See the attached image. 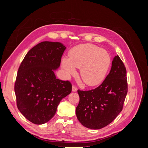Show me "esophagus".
Returning <instances> with one entry per match:
<instances>
[{
  "label": "esophagus",
  "mask_w": 148,
  "mask_h": 148,
  "mask_svg": "<svg viewBox=\"0 0 148 148\" xmlns=\"http://www.w3.org/2000/svg\"><path fill=\"white\" fill-rule=\"evenodd\" d=\"M77 90H78V88L77 87L75 86H72V91L73 92H75V91H77Z\"/></svg>",
  "instance_id": "1"
}]
</instances>
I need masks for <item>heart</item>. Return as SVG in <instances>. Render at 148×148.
<instances>
[{"label": "heart", "instance_id": "b5f03b06", "mask_svg": "<svg viewBox=\"0 0 148 148\" xmlns=\"http://www.w3.org/2000/svg\"><path fill=\"white\" fill-rule=\"evenodd\" d=\"M110 63V57L107 51L91 44H84L71 49L69 59H62V66L69 75L76 74L75 68L80 69L84 83L93 86L103 81Z\"/></svg>", "mask_w": 148, "mask_h": 148}]
</instances>
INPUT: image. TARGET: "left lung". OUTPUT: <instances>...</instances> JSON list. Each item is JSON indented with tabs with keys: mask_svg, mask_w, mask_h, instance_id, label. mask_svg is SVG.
<instances>
[{
	"mask_svg": "<svg viewBox=\"0 0 148 148\" xmlns=\"http://www.w3.org/2000/svg\"><path fill=\"white\" fill-rule=\"evenodd\" d=\"M127 71L119 56L102 83L89 91L78 90L79 102L76 108L79 122L88 128L98 130L110 123L122 110L128 91Z\"/></svg>",
	"mask_w": 148,
	"mask_h": 148,
	"instance_id": "1",
	"label": "left lung"
}]
</instances>
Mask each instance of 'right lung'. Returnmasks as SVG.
Returning a JSON list of instances; mask_svg holds the SVG:
<instances>
[{
    "label": "right lung",
    "instance_id": "right-lung-1",
    "mask_svg": "<svg viewBox=\"0 0 148 148\" xmlns=\"http://www.w3.org/2000/svg\"><path fill=\"white\" fill-rule=\"evenodd\" d=\"M65 49L59 42H40L26 53L18 70L15 83L17 107L34 124L50 120L61 100L71 91L70 82L57 79L54 73Z\"/></svg>",
    "mask_w": 148,
    "mask_h": 148
}]
</instances>
